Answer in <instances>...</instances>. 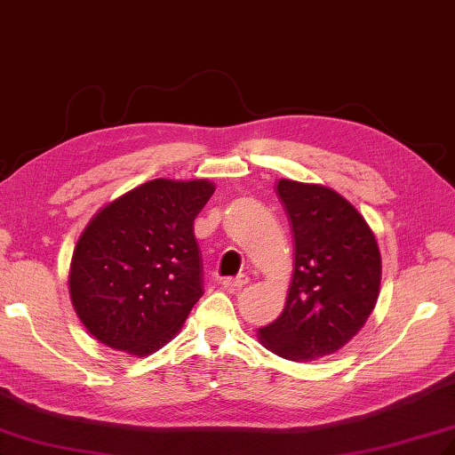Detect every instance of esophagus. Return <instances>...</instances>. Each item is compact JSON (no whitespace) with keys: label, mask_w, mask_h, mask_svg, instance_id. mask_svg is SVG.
<instances>
[{"label":"esophagus","mask_w":455,"mask_h":455,"mask_svg":"<svg viewBox=\"0 0 455 455\" xmlns=\"http://www.w3.org/2000/svg\"><path fill=\"white\" fill-rule=\"evenodd\" d=\"M248 284V276L246 275H238V276H228V278H223V283H220V286H223L225 290H228V292H238V290H242L243 286Z\"/></svg>","instance_id":"esophagus-1"}]
</instances>
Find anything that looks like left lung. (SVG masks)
<instances>
[{
    "label": "left lung",
    "mask_w": 455,
    "mask_h": 455,
    "mask_svg": "<svg viewBox=\"0 0 455 455\" xmlns=\"http://www.w3.org/2000/svg\"><path fill=\"white\" fill-rule=\"evenodd\" d=\"M276 194L292 225L294 275L283 313L258 339L269 352L304 363L339 352L367 323L382 261L367 220L339 192L281 179Z\"/></svg>",
    "instance_id": "obj_1"
}]
</instances>
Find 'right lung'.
<instances>
[{
    "instance_id": "add662e5",
    "label": "right lung",
    "mask_w": 455,
    "mask_h": 455,
    "mask_svg": "<svg viewBox=\"0 0 455 455\" xmlns=\"http://www.w3.org/2000/svg\"><path fill=\"white\" fill-rule=\"evenodd\" d=\"M213 192L207 179H156L90 219L73 251L68 292L98 342L146 357L179 334L204 294L194 219Z\"/></svg>"
}]
</instances>
